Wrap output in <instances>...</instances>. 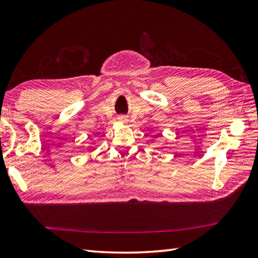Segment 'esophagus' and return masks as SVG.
Listing matches in <instances>:
<instances>
[{"instance_id":"obj_1","label":"esophagus","mask_w":258,"mask_h":258,"mask_svg":"<svg viewBox=\"0 0 258 258\" xmlns=\"http://www.w3.org/2000/svg\"><path fill=\"white\" fill-rule=\"evenodd\" d=\"M118 120H119V122H122V123H127L128 122V119H127V117L125 116V115H120V116L118 117Z\"/></svg>"}]
</instances>
